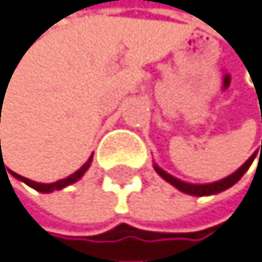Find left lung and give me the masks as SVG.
Segmentation results:
<instances>
[{
  "label": "left lung",
  "mask_w": 262,
  "mask_h": 262,
  "mask_svg": "<svg viewBox=\"0 0 262 262\" xmlns=\"http://www.w3.org/2000/svg\"><path fill=\"white\" fill-rule=\"evenodd\" d=\"M262 147V145H261ZM252 160H254V155H251V157L246 160V164L243 167H239V169L234 172V174H231L229 177L223 179V181H217V182H212V184H204V185H199V184H187V182H182L179 181V179L172 177L170 174H167V172H164L160 167L154 165L155 170H157V174L165 179L167 182L172 184L174 187H177L181 192H185V194H190V195H211V194H217V192H223V190L229 189L231 185L236 184L239 179H241L244 176V172L249 169V165L252 164Z\"/></svg>",
  "instance_id": "8db88e82"
}]
</instances>
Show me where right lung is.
I'll list each match as a JSON object with an SVG mask.
<instances>
[{
  "mask_svg": "<svg viewBox=\"0 0 262 262\" xmlns=\"http://www.w3.org/2000/svg\"><path fill=\"white\" fill-rule=\"evenodd\" d=\"M90 162H92V157L88 159V162L81 165L80 169H78L77 172H75V174H72V176L67 177V179H61V181H58V182H53V184H39V182H33V181H30V179H26V177H21V176H18V174H14V172H11V174H13V177L19 179V181H23L25 184H28L30 187H33L35 190H38V192H53V190H60V189L67 187V185H70V184L77 182L78 179L86 172L88 167H90ZM0 165H5V160H3V157H1L0 160Z\"/></svg>",
  "mask_w": 262,
  "mask_h": 262,
  "instance_id": "obj_1",
  "label": "right lung"
}]
</instances>
